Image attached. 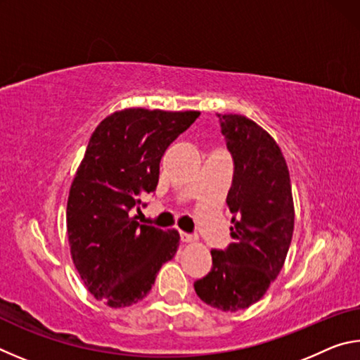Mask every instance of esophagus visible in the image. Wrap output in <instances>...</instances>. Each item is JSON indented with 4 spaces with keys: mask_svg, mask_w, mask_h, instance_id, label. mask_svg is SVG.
<instances>
[{
    "mask_svg": "<svg viewBox=\"0 0 360 360\" xmlns=\"http://www.w3.org/2000/svg\"><path fill=\"white\" fill-rule=\"evenodd\" d=\"M181 240L184 243H197L198 238L195 235L191 233H186V231H181Z\"/></svg>",
    "mask_w": 360,
    "mask_h": 360,
    "instance_id": "obj_1",
    "label": "esophagus"
}]
</instances>
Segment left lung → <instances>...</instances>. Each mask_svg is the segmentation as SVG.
<instances>
[{"instance_id": "1", "label": "left lung", "mask_w": 360, "mask_h": 360, "mask_svg": "<svg viewBox=\"0 0 360 360\" xmlns=\"http://www.w3.org/2000/svg\"><path fill=\"white\" fill-rule=\"evenodd\" d=\"M217 117L235 165L227 195L233 243L212 249L211 271L193 288L206 304L233 313L259 302L279 275L295 212L288 163L275 139L241 114Z\"/></svg>"}]
</instances>
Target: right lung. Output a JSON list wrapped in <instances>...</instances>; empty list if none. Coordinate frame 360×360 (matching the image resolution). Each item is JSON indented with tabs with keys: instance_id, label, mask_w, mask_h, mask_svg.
I'll use <instances>...</instances> for the list:
<instances>
[{
	"instance_id": "right-lung-1",
	"label": "right lung",
	"mask_w": 360,
	"mask_h": 360,
	"mask_svg": "<svg viewBox=\"0 0 360 360\" xmlns=\"http://www.w3.org/2000/svg\"><path fill=\"white\" fill-rule=\"evenodd\" d=\"M198 115L129 108L103 119L90 136L70 188L66 230L79 276L108 307L143 300L178 251V231L139 225L130 211L155 191L162 155Z\"/></svg>"
}]
</instances>
